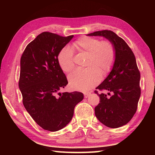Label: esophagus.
<instances>
[{
  "label": "esophagus",
  "instance_id": "34e87169",
  "mask_svg": "<svg viewBox=\"0 0 155 155\" xmlns=\"http://www.w3.org/2000/svg\"><path fill=\"white\" fill-rule=\"evenodd\" d=\"M90 94H91L90 92H85L84 93V97H85V98H88V96H90Z\"/></svg>",
  "mask_w": 155,
  "mask_h": 155
}]
</instances>
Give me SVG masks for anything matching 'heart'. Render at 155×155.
I'll list each match as a JSON object with an SVG mask.
<instances>
[{
	"label": "heart",
	"mask_w": 155,
	"mask_h": 155,
	"mask_svg": "<svg viewBox=\"0 0 155 155\" xmlns=\"http://www.w3.org/2000/svg\"><path fill=\"white\" fill-rule=\"evenodd\" d=\"M72 48L78 52L89 54L86 64L87 68L77 69L69 75L70 84L74 89L87 91L101 81V74L105 76L111 72L115 61L116 52L111 41H101L91 37H81L72 44ZM58 61L61 69L69 72L74 69V53L69 47L59 52Z\"/></svg>",
	"instance_id": "heart-1"
}]
</instances>
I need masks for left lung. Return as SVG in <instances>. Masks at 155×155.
Instances as JSON below:
<instances>
[{"label": "left lung", "instance_id": "obj_1", "mask_svg": "<svg viewBox=\"0 0 155 155\" xmlns=\"http://www.w3.org/2000/svg\"><path fill=\"white\" fill-rule=\"evenodd\" d=\"M103 36L114 44L116 52L113 69L96 89L105 91L99 94L100 103L95 107V115L102 124L115 128L122 127L132 119L137 109L141 95L140 72L132 50L126 41L114 32L103 30L87 34Z\"/></svg>", "mask_w": 155, "mask_h": 155}]
</instances>
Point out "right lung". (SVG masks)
Segmentation results:
<instances>
[{
    "mask_svg": "<svg viewBox=\"0 0 155 155\" xmlns=\"http://www.w3.org/2000/svg\"><path fill=\"white\" fill-rule=\"evenodd\" d=\"M72 38L41 33L28 44L20 59L18 85L24 107L40 127L52 132L71 121L75 106L83 99L78 91L59 92L68 82L58 55Z\"/></svg>",
    "mask_w": 155,
    "mask_h": 155,
    "instance_id": "right-lung-1",
    "label": "right lung"
}]
</instances>
